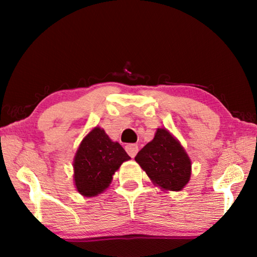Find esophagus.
I'll return each mask as SVG.
<instances>
[{"label":"esophagus","mask_w":257,"mask_h":257,"mask_svg":"<svg viewBox=\"0 0 257 257\" xmlns=\"http://www.w3.org/2000/svg\"><path fill=\"white\" fill-rule=\"evenodd\" d=\"M125 151H127V153L132 156V158H134L135 155H136V153L138 152V146L136 144H128L125 145Z\"/></svg>","instance_id":"1"}]
</instances>
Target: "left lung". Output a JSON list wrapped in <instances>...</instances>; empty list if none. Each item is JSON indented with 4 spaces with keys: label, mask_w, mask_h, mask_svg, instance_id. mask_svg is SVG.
Listing matches in <instances>:
<instances>
[{
    "label": "left lung",
    "mask_w": 257,
    "mask_h": 257,
    "mask_svg": "<svg viewBox=\"0 0 257 257\" xmlns=\"http://www.w3.org/2000/svg\"><path fill=\"white\" fill-rule=\"evenodd\" d=\"M135 160L154 184L164 189L179 191L190 179L188 155L167 129L156 130L153 141L138 152Z\"/></svg>",
    "instance_id": "obj_1"
}]
</instances>
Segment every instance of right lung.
<instances>
[{"instance_id":"obj_1","label":"right lung","mask_w":257,"mask_h":257,"mask_svg":"<svg viewBox=\"0 0 257 257\" xmlns=\"http://www.w3.org/2000/svg\"><path fill=\"white\" fill-rule=\"evenodd\" d=\"M129 159L119 143L112 142L103 129L94 128L81 142L75 156L77 190L86 197L101 194L120 165Z\"/></svg>"}]
</instances>
